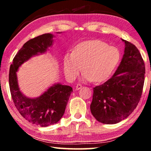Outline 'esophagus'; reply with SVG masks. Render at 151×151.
<instances>
[{
  "mask_svg": "<svg viewBox=\"0 0 151 151\" xmlns=\"http://www.w3.org/2000/svg\"><path fill=\"white\" fill-rule=\"evenodd\" d=\"M82 87H83V85H82L81 84H77V85L76 86V90H79V89H81Z\"/></svg>",
  "mask_w": 151,
  "mask_h": 151,
  "instance_id": "1",
  "label": "esophagus"
}]
</instances>
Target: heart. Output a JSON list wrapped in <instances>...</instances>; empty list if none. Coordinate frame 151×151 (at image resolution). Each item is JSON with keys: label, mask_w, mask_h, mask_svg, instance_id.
<instances>
[{"label": "heart", "mask_w": 151, "mask_h": 151, "mask_svg": "<svg viewBox=\"0 0 151 151\" xmlns=\"http://www.w3.org/2000/svg\"><path fill=\"white\" fill-rule=\"evenodd\" d=\"M120 60L118 48L100 40H87L76 46L73 52L64 57L63 70L68 80L73 81L81 71L84 81L101 83L106 81Z\"/></svg>", "instance_id": "obj_1"}]
</instances>
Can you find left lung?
Segmentation results:
<instances>
[{"instance_id":"obj_1","label":"left lung","mask_w":151,"mask_h":151,"mask_svg":"<svg viewBox=\"0 0 151 151\" xmlns=\"http://www.w3.org/2000/svg\"><path fill=\"white\" fill-rule=\"evenodd\" d=\"M125 48L116 72L103 85L93 88L91 111L97 121L115 124L126 119L136 109L141 98L145 66L139 50L122 39Z\"/></svg>"}]
</instances>
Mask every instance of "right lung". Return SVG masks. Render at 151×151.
<instances>
[{"mask_svg": "<svg viewBox=\"0 0 151 151\" xmlns=\"http://www.w3.org/2000/svg\"><path fill=\"white\" fill-rule=\"evenodd\" d=\"M52 34H44L29 40L15 55L9 70V86L11 96L19 113L32 124L48 127L62 118L73 88L57 83L36 99L26 97L18 85L17 74L19 66L32 56L45 52L52 45Z\"/></svg>", "mask_w": 151, "mask_h": 151, "instance_id": "right-lung-1", "label": "right lung"}]
</instances>
